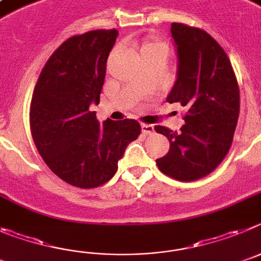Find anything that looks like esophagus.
<instances>
[{"label": "esophagus", "mask_w": 261, "mask_h": 261, "mask_svg": "<svg viewBox=\"0 0 261 261\" xmlns=\"http://www.w3.org/2000/svg\"><path fill=\"white\" fill-rule=\"evenodd\" d=\"M142 131L143 134H145V135H149V134H152L154 131V127L152 125H145V123H143Z\"/></svg>", "instance_id": "34e87169"}]
</instances>
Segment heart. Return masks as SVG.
<instances>
[{
    "label": "heart",
    "mask_w": 261,
    "mask_h": 261,
    "mask_svg": "<svg viewBox=\"0 0 261 261\" xmlns=\"http://www.w3.org/2000/svg\"><path fill=\"white\" fill-rule=\"evenodd\" d=\"M145 49H149V50H165V51H168V48H166V45H164V44H160V43L147 44V45L143 48V50H145Z\"/></svg>",
    "instance_id": "b5f03b06"
}]
</instances>
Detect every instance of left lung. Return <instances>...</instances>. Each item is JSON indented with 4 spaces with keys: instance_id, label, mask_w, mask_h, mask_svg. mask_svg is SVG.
I'll list each match as a JSON object with an SVG mask.
<instances>
[{
    "instance_id": "left-lung-1",
    "label": "left lung",
    "mask_w": 261,
    "mask_h": 261,
    "mask_svg": "<svg viewBox=\"0 0 261 261\" xmlns=\"http://www.w3.org/2000/svg\"><path fill=\"white\" fill-rule=\"evenodd\" d=\"M170 32L178 63L166 101L180 102L186 123L178 133L154 127L170 142L156 164L164 174L191 182L210 174L229 152L239 116V88L229 57L210 34L182 23H173Z\"/></svg>"
}]
</instances>
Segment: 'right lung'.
Wrapping results in <instances>:
<instances>
[{"mask_svg": "<svg viewBox=\"0 0 261 261\" xmlns=\"http://www.w3.org/2000/svg\"><path fill=\"white\" fill-rule=\"evenodd\" d=\"M117 36V30H96L67 39L45 63L32 95L30 125L40 156L56 175L81 189L113 177L140 134L139 122L100 123L90 110L100 102Z\"/></svg>", "mask_w": 261, "mask_h": 261, "instance_id": "1", "label": "right lung"}]
</instances>
